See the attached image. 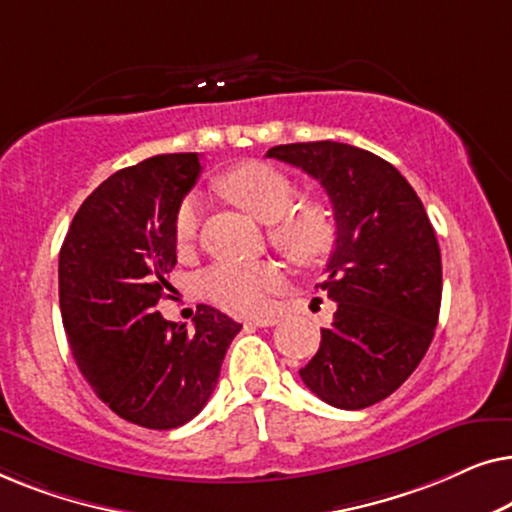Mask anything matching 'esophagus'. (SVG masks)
I'll use <instances>...</instances> for the list:
<instances>
[{
	"instance_id": "1",
	"label": "esophagus",
	"mask_w": 512,
	"mask_h": 512,
	"mask_svg": "<svg viewBox=\"0 0 512 512\" xmlns=\"http://www.w3.org/2000/svg\"><path fill=\"white\" fill-rule=\"evenodd\" d=\"M247 324L249 326H258V328H268V326L279 324V319L277 317H258V319H249Z\"/></svg>"
}]
</instances>
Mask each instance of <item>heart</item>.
I'll use <instances>...</instances> for the list:
<instances>
[{
    "label": "heart",
    "instance_id": "obj_1",
    "mask_svg": "<svg viewBox=\"0 0 512 512\" xmlns=\"http://www.w3.org/2000/svg\"><path fill=\"white\" fill-rule=\"evenodd\" d=\"M219 191L235 205L265 223L272 247L298 265L324 261L335 242L331 214L319 202H298V188L277 167L265 163H244L223 174ZM202 202L191 195L181 202L174 216V244L181 251L191 249L200 233ZM284 282L275 263L221 261L202 275L205 296L233 314L261 312L272 293Z\"/></svg>",
    "mask_w": 512,
    "mask_h": 512
}]
</instances>
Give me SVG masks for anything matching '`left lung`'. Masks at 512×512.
Segmentation results:
<instances>
[{"label":"left lung","instance_id":"1","mask_svg":"<svg viewBox=\"0 0 512 512\" xmlns=\"http://www.w3.org/2000/svg\"><path fill=\"white\" fill-rule=\"evenodd\" d=\"M268 158L317 179L333 205L335 249L317 289L338 310L300 377L333 408L380 403L419 366L438 324L443 265L422 200L394 165L349 144H282Z\"/></svg>","mask_w":512,"mask_h":512}]
</instances>
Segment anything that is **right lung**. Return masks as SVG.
<instances>
[{
  "label": "right lung",
  "mask_w": 512,
  "mask_h": 512,
  "mask_svg": "<svg viewBox=\"0 0 512 512\" xmlns=\"http://www.w3.org/2000/svg\"><path fill=\"white\" fill-rule=\"evenodd\" d=\"M202 170L198 153L125 167L83 200L60 249V312L97 396L144 429H177L212 396L237 324L198 305L193 331L156 312L177 265L174 216Z\"/></svg>",
  "instance_id": "obj_1"
}]
</instances>
